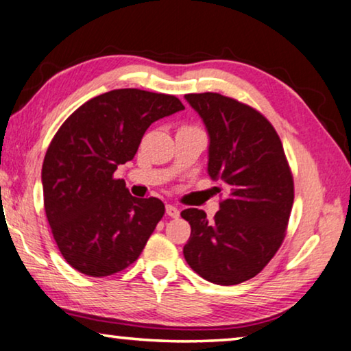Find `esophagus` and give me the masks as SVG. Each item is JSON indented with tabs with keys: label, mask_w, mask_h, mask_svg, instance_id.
<instances>
[{
	"label": "esophagus",
	"mask_w": 351,
	"mask_h": 351,
	"mask_svg": "<svg viewBox=\"0 0 351 351\" xmlns=\"http://www.w3.org/2000/svg\"><path fill=\"white\" fill-rule=\"evenodd\" d=\"M165 211H167V215L170 216V218H178V216H180V210H178L175 205H167Z\"/></svg>",
	"instance_id": "1"
}]
</instances>
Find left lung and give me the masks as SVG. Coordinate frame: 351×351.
Instances as JSON below:
<instances>
[{"label": "left lung", "instance_id": "8db88e82", "mask_svg": "<svg viewBox=\"0 0 351 351\" xmlns=\"http://www.w3.org/2000/svg\"><path fill=\"white\" fill-rule=\"evenodd\" d=\"M210 136L208 175L227 197L208 221L204 210L187 208L191 224L184 259L215 285H239L270 263L283 243L294 182L274 125L245 103L221 93H187ZM221 192V187H215Z\"/></svg>", "mask_w": 351, "mask_h": 351}]
</instances>
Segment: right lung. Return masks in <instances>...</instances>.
Segmentation results:
<instances>
[{
    "label": "right lung",
    "mask_w": 351,
    "mask_h": 351,
    "mask_svg": "<svg viewBox=\"0 0 351 351\" xmlns=\"http://www.w3.org/2000/svg\"><path fill=\"white\" fill-rule=\"evenodd\" d=\"M184 110L175 95L117 88L79 106L58 128L43 164L44 210L60 253L77 272L108 276L135 263L165 213L116 180L152 122Z\"/></svg>",
    "instance_id": "right-lung-1"
}]
</instances>
